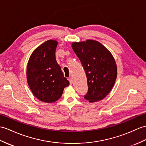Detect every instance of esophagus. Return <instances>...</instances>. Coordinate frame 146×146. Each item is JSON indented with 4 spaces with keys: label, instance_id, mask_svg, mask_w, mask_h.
Listing matches in <instances>:
<instances>
[{
    "label": "esophagus",
    "instance_id": "esophagus-1",
    "mask_svg": "<svg viewBox=\"0 0 146 146\" xmlns=\"http://www.w3.org/2000/svg\"><path fill=\"white\" fill-rule=\"evenodd\" d=\"M68 80H69V81H70V83L71 84H72V83H73V79L72 78H68Z\"/></svg>",
    "mask_w": 146,
    "mask_h": 146
}]
</instances>
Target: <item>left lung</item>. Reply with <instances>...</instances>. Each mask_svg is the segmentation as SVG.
I'll use <instances>...</instances> for the list:
<instances>
[{
	"mask_svg": "<svg viewBox=\"0 0 146 146\" xmlns=\"http://www.w3.org/2000/svg\"><path fill=\"white\" fill-rule=\"evenodd\" d=\"M72 46L86 73L90 103L103 100L113 88L117 78V65L111 53L94 40L73 42Z\"/></svg>",
	"mask_w": 146,
	"mask_h": 146,
	"instance_id": "8db88e82",
	"label": "left lung"
}]
</instances>
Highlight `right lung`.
<instances>
[{"mask_svg":"<svg viewBox=\"0 0 146 146\" xmlns=\"http://www.w3.org/2000/svg\"><path fill=\"white\" fill-rule=\"evenodd\" d=\"M57 45L55 40L41 44L31 54L27 67L30 90L37 99L47 103L59 100L64 88L70 84L56 60Z\"/></svg>","mask_w":146,"mask_h":146,"instance_id":"right-lung-1","label":"right lung"}]
</instances>
